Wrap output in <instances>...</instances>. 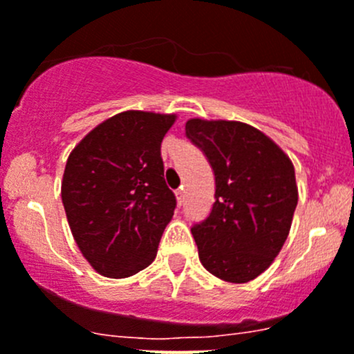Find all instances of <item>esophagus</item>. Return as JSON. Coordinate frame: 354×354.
Here are the masks:
<instances>
[{
	"label": "esophagus",
	"instance_id": "1",
	"mask_svg": "<svg viewBox=\"0 0 354 354\" xmlns=\"http://www.w3.org/2000/svg\"><path fill=\"white\" fill-rule=\"evenodd\" d=\"M176 198H178V204H181V202H183V198H185V190H183V187L178 188V190H176Z\"/></svg>",
	"mask_w": 354,
	"mask_h": 354
}]
</instances>
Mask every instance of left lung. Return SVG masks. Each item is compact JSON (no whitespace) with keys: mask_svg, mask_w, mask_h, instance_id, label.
Instances as JSON below:
<instances>
[{"mask_svg":"<svg viewBox=\"0 0 354 354\" xmlns=\"http://www.w3.org/2000/svg\"><path fill=\"white\" fill-rule=\"evenodd\" d=\"M185 133L207 157L216 180L211 212L192 228L202 266L225 282H250L289 235L297 205L292 162L245 122L190 119Z\"/></svg>","mask_w":354,"mask_h":354,"instance_id":"obj_1","label":"left lung"}]
</instances>
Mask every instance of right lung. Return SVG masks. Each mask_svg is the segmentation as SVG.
I'll list each match as a JSON object with an SVG mask.
<instances>
[{
	"instance_id": "add662e5",
	"label": "right lung",
	"mask_w": 354,
	"mask_h": 354,
	"mask_svg": "<svg viewBox=\"0 0 354 354\" xmlns=\"http://www.w3.org/2000/svg\"><path fill=\"white\" fill-rule=\"evenodd\" d=\"M174 121V114L121 112L68 156L62 202L79 250L100 275L126 279L156 259L176 207L160 157Z\"/></svg>"
}]
</instances>
